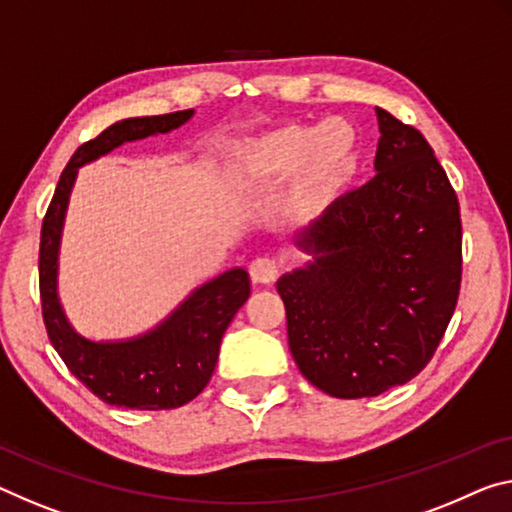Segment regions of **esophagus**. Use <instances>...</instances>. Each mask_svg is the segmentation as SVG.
Masks as SVG:
<instances>
[{"instance_id":"obj_1","label":"esophagus","mask_w":512,"mask_h":512,"mask_svg":"<svg viewBox=\"0 0 512 512\" xmlns=\"http://www.w3.org/2000/svg\"><path fill=\"white\" fill-rule=\"evenodd\" d=\"M278 264H275V259L271 257H257L250 262V278L257 285H271L278 278Z\"/></svg>"}]
</instances>
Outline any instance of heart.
<instances>
[{
  "instance_id": "heart-1",
  "label": "heart",
  "mask_w": 512,
  "mask_h": 512,
  "mask_svg": "<svg viewBox=\"0 0 512 512\" xmlns=\"http://www.w3.org/2000/svg\"><path fill=\"white\" fill-rule=\"evenodd\" d=\"M358 136L342 118L319 127L282 125L246 141L237 152V170L246 182H275L289 175L280 212L303 221L335 196L355 166Z\"/></svg>"
}]
</instances>
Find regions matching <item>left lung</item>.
Returning <instances> with one entry per match:
<instances>
[{"mask_svg":"<svg viewBox=\"0 0 512 512\" xmlns=\"http://www.w3.org/2000/svg\"><path fill=\"white\" fill-rule=\"evenodd\" d=\"M376 177L344 193L294 243L282 275L291 355L337 399L378 396L431 362L458 303L460 207L433 148L376 107Z\"/></svg>","mask_w":512,"mask_h":512,"instance_id":"obj_1","label":"left lung"}]
</instances>
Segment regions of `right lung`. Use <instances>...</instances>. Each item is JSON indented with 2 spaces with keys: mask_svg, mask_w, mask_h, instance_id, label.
I'll list each match as a JSON object with an SVG mask.
<instances>
[{
  "mask_svg": "<svg viewBox=\"0 0 512 512\" xmlns=\"http://www.w3.org/2000/svg\"><path fill=\"white\" fill-rule=\"evenodd\" d=\"M193 109L164 116L125 118L72 154L40 230V303L50 342L77 376L104 403L132 410L180 408L212 378L221 339L234 314L250 296L248 271L241 266L191 291L164 321L127 339L95 342L75 330L59 298V250L72 186L81 166L120 145L168 134L189 123Z\"/></svg>",
  "mask_w": 512,
  "mask_h": 512,
  "instance_id": "right-lung-1",
  "label": "right lung"
}]
</instances>
